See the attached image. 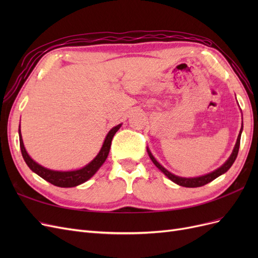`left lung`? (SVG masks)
Returning <instances> with one entry per match:
<instances>
[{
    "mask_svg": "<svg viewBox=\"0 0 258 258\" xmlns=\"http://www.w3.org/2000/svg\"><path fill=\"white\" fill-rule=\"evenodd\" d=\"M241 132H242V128H241L240 134H239V136H238L236 146H235V148H233L232 154L230 155V157L228 158V160L226 161L221 168H218L217 170L213 171V172H211V173H209V174H206V175H204V176H199V177L185 178V177H179V176H176V175H174V174H172V173H170L167 169L163 168V167L160 165V163L153 157V155L151 154V152L148 151V150H147V153H148V155H150V158L152 159V161L155 163V166L157 167L159 170H161L162 172L165 173L172 182L176 183L177 185L184 186V187H200V186H204V185H206V184H208V183H210V182H212L213 179H215L216 177L222 175V174L225 173V172H227V171L229 170V168L232 166V163L235 162V160H236V158H237V156H238L239 147H240Z\"/></svg>",
    "mask_w": 258,
    "mask_h": 258,
    "instance_id": "8db88e82",
    "label": "left lung"
}]
</instances>
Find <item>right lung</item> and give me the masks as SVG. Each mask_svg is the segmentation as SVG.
<instances>
[{"instance_id": "right-lung-1", "label": "right lung", "mask_w": 258, "mask_h": 258, "mask_svg": "<svg viewBox=\"0 0 258 258\" xmlns=\"http://www.w3.org/2000/svg\"><path fill=\"white\" fill-rule=\"evenodd\" d=\"M121 124H118V126L114 127L110 132H108L105 141L102 145V148H101L100 153L97 155V157L93 159L90 163H88L87 166L80 169V170H75V171H67V172H61V171H53L46 169L42 166L36 163L32 158L28 155L25 146H23L22 142V138L20 134V127H19V143H20V150L22 157L25 159L26 163L28 167L35 172L37 175H40L42 178H44L45 181H47L51 183L54 186L58 187H74L80 185L84 182L89 179L93 174H95L98 169L103 165V162L105 161L108 152H110L111 148V143H112V139L114 135L116 134L118 129L120 128Z\"/></svg>"}]
</instances>
